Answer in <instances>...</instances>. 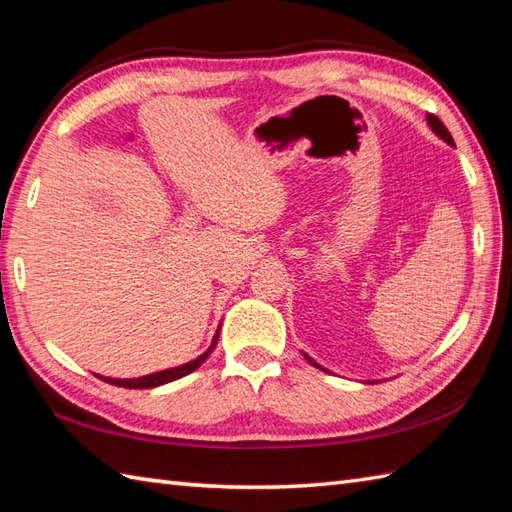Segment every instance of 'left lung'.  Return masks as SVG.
Listing matches in <instances>:
<instances>
[{"instance_id":"1","label":"left lung","mask_w":512,"mask_h":512,"mask_svg":"<svg viewBox=\"0 0 512 512\" xmlns=\"http://www.w3.org/2000/svg\"><path fill=\"white\" fill-rule=\"evenodd\" d=\"M427 123H429V127H431V132L433 134H438L442 140H444V143H447V145H455L453 143V138H451V134H449V129L447 127H444V123L440 121V118L438 116H433V114H427ZM303 356H306L308 358V361L314 365V367H319V369H325V367H321L317 361H312V358L308 356V354H303ZM325 372H328V369H325Z\"/></svg>"}]
</instances>
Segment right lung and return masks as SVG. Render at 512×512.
Listing matches in <instances>:
<instances>
[{"mask_svg": "<svg viewBox=\"0 0 512 512\" xmlns=\"http://www.w3.org/2000/svg\"><path fill=\"white\" fill-rule=\"evenodd\" d=\"M217 336H220V330L215 332L213 341H211V347L206 350L204 354H200L198 358H193V361L184 363V365H178V367H169V369H162V372H156V374H147V376H140V378H110V376H99L101 380H105V383L110 385H116V387H127V389H149V387H158V385H165V383H171V380H178L182 376L191 374L193 369H198L206 358H209V354L213 352V347L217 345Z\"/></svg>", "mask_w": 512, "mask_h": 512, "instance_id": "right-lung-1", "label": "right lung"}]
</instances>
